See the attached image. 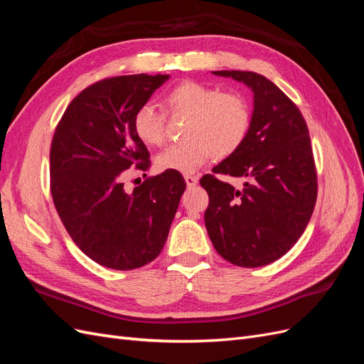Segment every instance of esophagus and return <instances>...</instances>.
I'll list each match as a JSON object with an SVG mask.
<instances>
[{
    "label": "esophagus",
    "mask_w": 364,
    "mask_h": 364,
    "mask_svg": "<svg viewBox=\"0 0 364 364\" xmlns=\"http://www.w3.org/2000/svg\"><path fill=\"white\" fill-rule=\"evenodd\" d=\"M185 182H186V186L188 188H193V186H196L197 183H199V176H193V174H185Z\"/></svg>",
    "instance_id": "obj_1"
}]
</instances>
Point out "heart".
Segmentation results:
<instances>
[{"instance_id":"obj_1","label":"heart","mask_w":364,"mask_h":364,"mask_svg":"<svg viewBox=\"0 0 364 364\" xmlns=\"http://www.w3.org/2000/svg\"><path fill=\"white\" fill-rule=\"evenodd\" d=\"M165 106L176 115L188 117L178 144L165 147L155 159L159 171L190 174L211 158H226L243 144L250 127L247 103L237 94L199 82L176 85L165 95ZM136 136L147 146H159L164 139V115L144 103L132 118Z\"/></svg>"}]
</instances>
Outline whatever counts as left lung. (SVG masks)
<instances>
[{
	"instance_id": "1",
	"label": "left lung",
	"mask_w": 364,
	"mask_h": 364,
	"mask_svg": "<svg viewBox=\"0 0 364 364\" xmlns=\"http://www.w3.org/2000/svg\"><path fill=\"white\" fill-rule=\"evenodd\" d=\"M245 83L253 94L247 136L213 168L245 178L243 188L205 174V225L215 250L240 267H261L285 255L310 222L317 176L310 134L297 106L266 77L213 71Z\"/></svg>"
}]
</instances>
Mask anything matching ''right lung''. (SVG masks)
I'll list each match as a JSON object with an SVG mask.
<instances>
[{"label":"right lung","mask_w":364,"mask_h":364,"mask_svg":"<svg viewBox=\"0 0 364 364\" xmlns=\"http://www.w3.org/2000/svg\"><path fill=\"white\" fill-rule=\"evenodd\" d=\"M168 74L119 75L86 87L65 111L50 151L54 206L79 249L100 266L132 270L155 259L185 191L164 171L124 190V171H146L149 150L132 126Z\"/></svg>","instance_id":"right-lung-1"}]
</instances>
